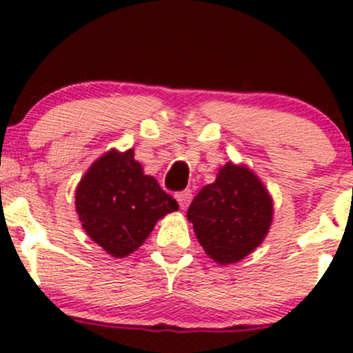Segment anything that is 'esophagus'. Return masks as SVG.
Instances as JSON below:
<instances>
[{
  "instance_id": "34e87169",
  "label": "esophagus",
  "mask_w": 353,
  "mask_h": 353,
  "mask_svg": "<svg viewBox=\"0 0 353 353\" xmlns=\"http://www.w3.org/2000/svg\"><path fill=\"white\" fill-rule=\"evenodd\" d=\"M191 196H193V194H191V191L190 190H186V191H179V193L176 194V198H177V203H179V206L181 208H188V205H190V201H191Z\"/></svg>"
}]
</instances>
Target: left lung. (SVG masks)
I'll use <instances>...</instances> for the list:
<instances>
[{"label": "left lung", "instance_id": "1", "mask_svg": "<svg viewBox=\"0 0 353 353\" xmlns=\"http://www.w3.org/2000/svg\"><path fill=\"white\" fill-rule=\"evenodd\" d=\"M273 203L258 177L245 167L227 163L215 183L188 208L199 244L215 261L236 263L261 244L272 225Z\"/></svg>", "mask_w": 353, "mask_h": 353}]
</instances>
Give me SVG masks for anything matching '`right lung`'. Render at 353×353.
<instances>
[{"mask_svg": "<svg viewBox=\"0 0 353 353\" xmlns=\"http://www.w3.org/2000/svg\"><path fill=\"white\" fill-rule=\"evenodd\" d=\"M133 150L109 152L97 160L77 190V212L85 232L116 258L137 251L157 220L179 208L159 183L145 176Z\"/></svg>", "mask_w": 353, "mask_h": 353, "instance_id": "1", "label": "right lung"}]
</instances>
